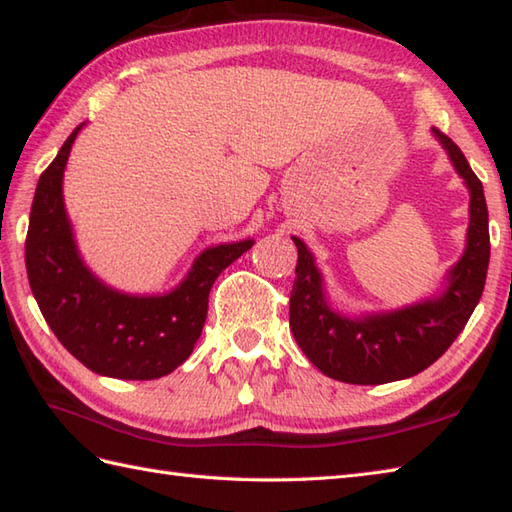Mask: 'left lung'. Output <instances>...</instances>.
<instances>
[{
	"label": "left lung",
	"instance_id": "1",
	"mask_svg": "<svg viewBox=\"0 0 512 512\" xmlns=\"http://www.w3.org/2000/svg\"><path fill=\"white\" fill-rule=\"evenodd\" d=\"M431 134L471 195L464 253L436 295L389 312L345 314L332 306L312 250L292 237L299 259L290 292V330L310 363L341 383L383 385L420 374L458 339L484 292L491 259L484 187L460 147L436 127Z\"/></svg>",
	"mask_w": 512,
	"mask_h": 512
}]
</instances>
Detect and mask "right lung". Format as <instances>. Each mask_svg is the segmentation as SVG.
Masks as SVG:
<instances>
[{"instance_id":"add662e5","label":"right lung","mask_w":512,"mask_h":512,"mask_svg":"<svg viewBox=\"0 0 512 512\" xmlns=\"http://www.w3.org/2000/svg\"><path fill=\"white\" fill-rule=\"evenodd\" d=\"M83 125L37 182L26 235L28 281L43 319L76 361L101 376L154 380L191 356L211 286L255 242L239 239L202 250L187 277L165 295H129L107 286L83 262L63 202V171Z\"/></svg>"}]
</instances>
